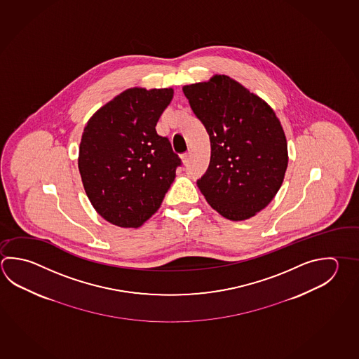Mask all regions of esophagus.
<instances>
[{
  "label": "esophagus",
  "instance_id": "esophagus-1",
  "mask_svg": "<svg viewBox=\"0 0 359 359\" xmlns=\"http://www.w3.org/2000/svg\"><path fill=\"white\" fill-rule=\"evenodd\" d=\"M190 154H185V155L182 156V161H183L184 165H188L189 163Z\"/></svg>",
  "mask_w": 359,
  "mask_h": 359
}]
</instances>
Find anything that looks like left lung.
I'll return each mask as SVG.
<instances>
[{"mask_svg": "<svg viewBox=\"0 0 359 359\" xmlns=\"http://www.w3.org/2000/svg\"><path fill=\"white\" fill-rule=\"evenodd\" d=\"M183 93L210 135V166L198 188L221 216L249 219L283 183L288 149L282 124L268 102L229 76L185 85Z\"/></svg>", "mask_w": 359, "mask_h": 359, "instance_id": "obj_1", "label": "left lung"}]
</instances>
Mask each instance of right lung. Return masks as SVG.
<instances>
[{"label":"right lung","instance_id":"obj_1","mask_svg":"<svg viewBox=\"0 0 359 359\" xmlns=\"http://www.w3.org/2000/svg\"><path fill=\"white\" fill-rule=\"evenodd\" d=\"M174 88H127L97 109L82 133L79 170L90 203L123 229H137L157 212L180 158L156 124Z\"/></svg>","mask_w":359,"mask_h":359}]
</instances>
